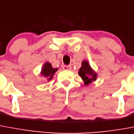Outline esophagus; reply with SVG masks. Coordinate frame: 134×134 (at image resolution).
Wrapping results in <instances>:
<instances>
[{
  "label": "esophagus",
  "instance_id": "esophagus-1",
  "mask_svg": "<svg viewBox=\"0 0 134 134\" xmlns=\"http://www.w3.org/2000/svg\"><path fill=\"white\" fill-rule=\"evenodd\" d=\"M63 69H64V70H70L71 69V66H66V65H64V66H63Z\"/></svg>",
  "mask_w": 134,
  "mask_h": 134
}]
</instances>
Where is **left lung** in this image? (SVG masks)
Segmentation results:
<instances>
[{
	"instance_id": "1",
	"label": "left lung",
	"mask_w": 134,
	"mask_h": 134,
	"mask_svg": "<svg viewBox=\"0 0 134 134\" xmlns=\"http://www.w3.org/2000/svg\"><path fill=\"white\" fill-rule=\"evenodd\" d=\"M78 74L83 80L86 86L91 84L93 81H96L97 77V73L92 69L88 62L86 60L82 62V66L79 70Z\"/></svg>"
}]
</instances>
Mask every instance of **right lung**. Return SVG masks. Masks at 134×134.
<instances>
[{
    "label": "right lung",
    "mask_w": 134,
    "mask_h": 134,
    "mask_svg": "<svg viewBox=\"0 0 134 134\" xmlns=\"http://www.w3.org/2000/svg\"><path fill=\"white\" fill-rule=\"evenodd\" d=\"M58 70V68H54L52 66V64L50 62H46L43 64L41 71V75L43 76L44 77L47 79V80L50 81L52 80L54 73Z\"/></svg>",
    "instance_id": "obj_1"
}]
</instances>
